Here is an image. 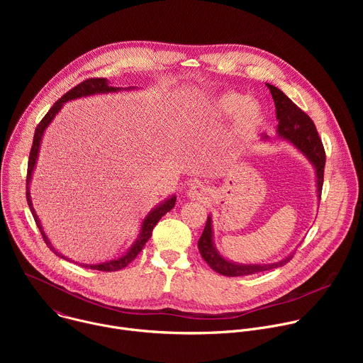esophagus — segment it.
Masks as SVG:
<instances>
[{
    "label": "esophagus",
    "instance_id": "1",
    "mask_svg": "<svg viewBox=\"0 0 363 363\" xmlns=\"http://www.w3.org/2000/svg\"><path fill=\"white\" fill-rule=\"evenodd\" d=\"M188 196H189L191 199L203 202L206 198H208V188L203 186L202 184H194V185L189 188V191H188Z\"/></svg>",
    "mask_w": 363,
    "mask_h": 363
}]
</instances>
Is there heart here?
Instances as JSON below:
<instances>
[{
	"label": "heart",
	"instance_id": "b5f03b06",
	"mask_svg": "<svg viewBox=\"0 0 363 363\" xmlns=\"http://www.w3.org/2000/svg\"><path fill=\"white\" fill-rule=\"evenodd\" d=\"M216 113L220 118H233L237 115V126L240 129H248L260 123L262 109L254 101H248V97L241 93L223 94L214 106Z\"/></svg>",
	"mask_w": 363,
	"mask_h": 363
}]
</instances>
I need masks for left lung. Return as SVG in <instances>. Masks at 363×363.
I'll use <instances>...</instances> for the list:
<instances>
[{"instance_id": "8db88e82", "label": "left lung", "mask_w": 363, "mask_h": 363, "mask_svg": "<svg viewBox=\"0 0 363 363\" xmlns=\"http://www.w3.org/2000/svg\"><path fill=\"white\" fill-rule=\"evenodd\" d=\"M267 87L272 91L274 105H276V115L279 121L277 133L280 138L289 140L293 143L300 152H303L308 161L312 162L316 168V177H318V194L319 198L322 195V186H323V174H325V164H326V153L322 143V139L319 138L318 129L310 119L298 106L277 87L267 84ZM264 139L269 136L264 135ZM198 250L205 263L208 264L214 272L227 276V277H237V276H247V274H255L267 272L272 269H277L284 266L291 260L293 255H289L284 260L274 263V264H235L231 263L225 258H223L218 251L216 250L213 244V228H211V217H208L205 224V228L202 231V235L198 241Z\"/></svg>"}]
</instances>
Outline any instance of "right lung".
<instances>
[{
    "label": "right lung",
    "mask_w": 363,
    "mask_h": 363,
    "mask_svg": "<svg viewBox=\"0 0 363 363\" xmlns=\"http://www.w3.org/2000/svg\"><path fill=\"white\" fill-rule=\"evenodd\" d=\"M119 90L118 87H112L109 86V82L108 79H103V77H93V79H87V80H83L82 83H79L77 86H74L72 90H69L66 94H63L53 106L50 108V111L45 113V116L40 121V123L37 125L35 128V132H34V139H33V146H31V150H30V158H28V168H27V188H26V196H27V203L30 206L31 210V214L34 217V221L43 235V240L45 241V244L50 247L51 251H55L56 255L65 258V260H67V258L65 255H62L60 252H57L53 245L50 244L48 238L45 237V234L43 233V228L40 225V221H38V217L33 208V203H31V196H30V191H28V184H30V179H31V174H33V169H34V165H35V161H37V155H38V149H40V142H41V138H43V133H44V129L48 126V123L53 121V118L59 113V111L62 109L63 103L67 101V100H73V99H77V97H82V96H90V94H96V93H108V91H116ZM175 201H177V196H172L169 198L168 201H165L164 203H161L160 206H157L152 213L147 214V217L143 220V224H142V228H140V234H139V238L136 240V242L132 245V248L122 257L116 258V260H112V262H106V263H101V264H83V267H87V269H91V270H99V272H118L123 267H126L129 263H132L136 255L142 251V248L145 247L146 241L150 238L152 235V230L153 227L157 225V223L167 214L169 213L174 205H175Z\"/></svg>",
    "instance_id": "right-lung-1"
}]
</instances>
